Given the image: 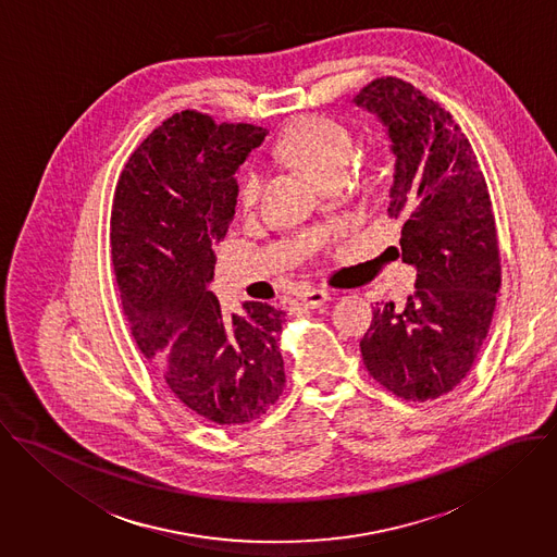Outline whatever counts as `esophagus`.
Here are the masks:
<instances>
[{
  "label": "esophagus",
  "instance_id": "obj_1",
  "mask_svg": "<svg viewBox=\"0 0 557 557\" xmlns=\"http://www.w3.org/2000/svg\"><path fill=\"white\" fill-rule=\"evenodd\" d=\"M330 299H332V295L325 290H308L295 299V308L297 310H317L323 304H327Z\"/></svg>",
  "mask_w": 557,
  "mask_h": 557
}]
</instances>
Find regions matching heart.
Wrapping results in <instances>:
<instances>
[{"mask_svg":"<svg viewBox=\"0 0 557 557\" xmlns=\"http://www.w3.org/2000/svg\"><path fill=\"white\" fill-rule=\"evenodd\" d=\"M277 152L304 168L321 183L346 178L348 165L357 152L355 133L339 120L312 113L293 122L277 141ZM262 191V172L245 170L238 181V207L251 209Z\"/></svg>","mask_w":557,"mask_h":557,"instance_id":"b5f03b06","label":"heart"}]
</instances>
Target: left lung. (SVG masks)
<instances>
[{"label": "left lung", "instance_id": "obj_1", "mask_svg": "<svg viewBox=\"0 0 557 557\" xmlns=\"http://www.w3.org/2000/svg\"><path fill=\"white\" fill-rule=\"evenodd\" d=\"M392 139L389 218L403 262L418 271L405 308L376 304L359 346L374 381L405 400H435L471 370L502 286L488 187L451 113L411 84L379 77L355 97Z\"/></svg>", "mask_w": 557, "mask_h": 557}]
</instances>
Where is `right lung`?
Wrapping results in <instances>:
<instances>
[{"mask_svg": "<svg viewBox=\"0 0 557 557\" xmlns=\"http://www.w3.org/2000/svg\"><path fill=\"white\" fill-rule=\"evenodd\" d=\"M267 128L185 110L126 161L112 205L113 275L124 317L172 394L220 426L258 420L286 385L284 312L245 301L225 317L209 290L236 207V170Z\"/></svg>", "mask_w": 557, "mask_h": 557, "instance_id": "add662e5", "label": "right lung"}]
</instances>
